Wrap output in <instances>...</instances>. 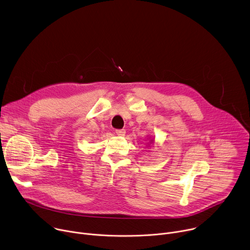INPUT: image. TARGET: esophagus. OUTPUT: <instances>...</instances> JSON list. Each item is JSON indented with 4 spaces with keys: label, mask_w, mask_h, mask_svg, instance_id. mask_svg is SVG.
<instances>
[{
    "label": "esophagus",
    "mask_w": 250,
    "mask_h": 250,
    "mask_svg": "<svg viewBox=\"0 0 250 250\" xmlns=\"http://www.w3.org/2000/svg\"><path fill=\"white\" fill-rule=\"evenodd\" d=\"M116 133H117V135H119V136H125V129H117V130H116Z\"/></svg>",
    "instance_id": "1"
}]
</instances>
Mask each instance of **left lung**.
Wrapping results in <instances>:
<instances>
[{
  "instance_id": "obj_1",
  "label": "left lung",
  "mask_w": 250,
  "mask_h": 250,
  "mask_svg": "<svg viewBox=\"0 0 250 250\" xmlns=\"http://www.w3.org/2000/svg\"><path fill=\"white\" fill-rule=\"evenodd\" d=\"M153 144H154V138H151V139H149V142H147V146H149L150 145H153Z\"/></svg>"
}]
</instances>
